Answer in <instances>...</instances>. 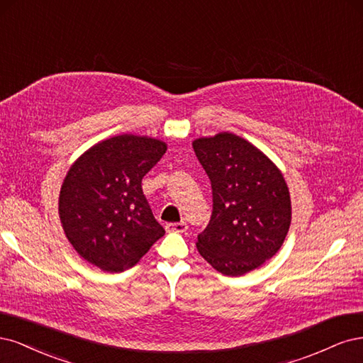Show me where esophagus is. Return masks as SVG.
Wrapping results in <instances>:
<instances>
[{"label":"esophagus","mask_w":363,"mask_h":363,"mask_svg":"<svg viewBox=\"0 0 363 363\" xmlns=\"http://www.w3.org/2000/svg\"><path fill=\"white\" fill-rule=\"evenodd\" d=\"M186 223L185 221H181V223H167L166 225V230L167 232H178V233H182L186 230Z\"/></svg>","instance_id":"1"}]
</instances>
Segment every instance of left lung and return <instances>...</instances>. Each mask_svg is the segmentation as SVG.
<instances>
[{"instance_id": "left-lung-1", "label": "left lung", "mask_w": 363, "mask_h": 363, "mask_svg": "<svg viewBox=\"0 0 363 363\" xmlns=\"http://www.w3.org/2000/svg\"><path fill=\"white\" fill-rule=\"evenodd\" d=\"M213 185V216L197 237L202 258L226 276L261 267L282 247L291 225L284 173L247 140L221 131L193 142Z\"/></svg>"}]
</instances>
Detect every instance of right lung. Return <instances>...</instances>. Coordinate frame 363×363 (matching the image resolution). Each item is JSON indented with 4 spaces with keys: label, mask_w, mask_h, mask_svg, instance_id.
Returning <instances> with one entry per match:
<instances>
[{
    "label": "right lung",
    "mask_w": 363,
    "mask_h": 363,
    "mask_svg": "<svg viewBox=\"0 0 363 363\" xmlns=\"http://www.w3.org/2000/svg\"><path fill=\"white\" fill-rule=\"evenodd\" d=\"M166 150L160 138L121 134L101 140L72 162L58 196V217L81 258L102 272L121 273L164 235L142 179Z\"/></svg>",
    "instance_id": "obj_1"
}]
</instances>
